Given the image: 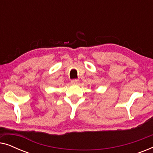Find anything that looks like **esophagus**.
I'll return each mask as SVG.
<instances>
[{"label":"esophagus","instance_id":"1","mask_svg":"<svg viewBox=\"0 0 153 153\" xmlns=\"http://www.w3.org/2000/svg\"><path fill=\"white\" fill-rule=\"evenodd\" d=\"M71 83H73V84H78L79 83V80H78V79H72L71 81Z\"/></svg>","mask_w":153,"mask_h":153}]
</instances>
